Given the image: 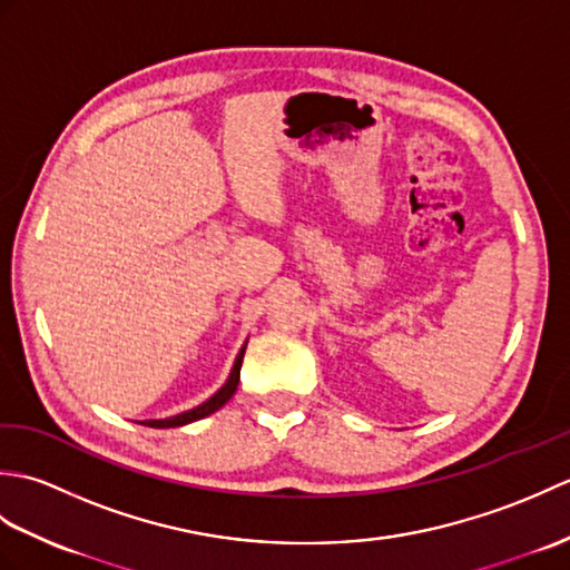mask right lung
<instances>
[{
    "mask_svg": "<svg viewBox=\"0 0 570 570\" xmlns=\"http://www.w3.org/2000/svg\"><path fill=\"white\" fill-rule=\"evenodd\" d=\"M245 347H247V345H245ZM245 347H242L239 355L235 357V365H233V372H229L227 382L208 399V402H203V404H198L196 409H188V411H184V414H176V416H168V419H149V421H144V426H151V429H176V426H186V423H193V421H198V419L210 416V414H215L217 409L225 406V404L229 402V399H233V394L237 392L239 367H242V357H245Z\"/></svg>",
    "mask_w": 570,
    "mask_h": 570,
    "instance_id": "1",
    "label": "right lung"
}]
</instances>
